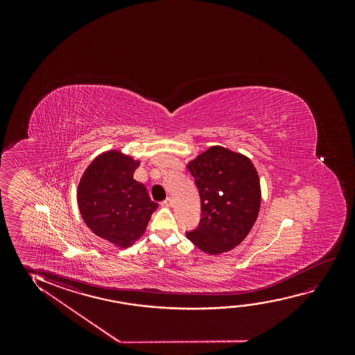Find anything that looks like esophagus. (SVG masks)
Segmentation results:
<instances>
[{
  "label": "esophagus",
  "mask_w": 355,
  "mask_h": 355,
  "mask_svg": "<svg viewBox=\"0 0 355 355\" xmlns=\"http://www.w3.org/2000/svg\"><path fill=\"white\" fill-rule=\"evenodd\" d=\"M161 206H164V207H171V206H172V199L167 198V199L164 200V201L161 202Z\"/></svg>",
  "instance_id": "1"
}]
</instances>
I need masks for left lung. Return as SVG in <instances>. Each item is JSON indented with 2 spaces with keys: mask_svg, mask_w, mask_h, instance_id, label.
<instances>
[{
  "mask_svg": "<svg viewBox=\"0 0 355 355\" xmlns=\"http://www.w3.org/2000/svg\"><path fill=\"white\" fill-rule=\"evenodd\" d=\"M201 200L199 225L187 238L201 251L217 254L236 248L248 236L261 206V185L246 156L212 146L190 161Z\"/></svg>",
  "mask_w": 355,
  "mask_h": 355,
  "instance_id": "1",
  "label": "left lung"
}]
</instances>
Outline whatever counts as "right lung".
I'll return each instance as SVG.
<instances>
[{
    "label": "right lung",
    "instance_id": "add662e5",
    "mask_svg": "<svg viewBox=\"0 0 355 355\" xmlns=\"http://www.w3.org/2000/svg\"><path fill=\"white\" fill-rule=\"evenodd\" d=\"M138 166L130 156L107 151L91 162L78 184V209L85 223L119 248L141 238L159 206L151 201L146 185L133 180Z\"/></svg>",
    "mask_w": 355,
    "mask_h": 355
}]
</instances>
